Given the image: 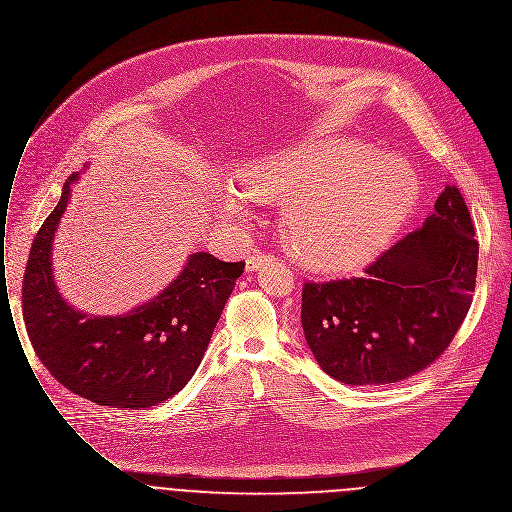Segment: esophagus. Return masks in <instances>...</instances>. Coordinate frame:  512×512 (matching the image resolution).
<instances>
[{
    "instance_id": "34e87169",
    "label": "esophagus",
    "mask_w": 512,
    "mask_h": 512,
    "mask_svg": "<svg viewBox=\"0 0 512 512\" xmlns=\"http://www.w3.org/2000/svg\"><path fill=\"white\" fill-rule=\"evenodd\" d=\"M268 260H272V256L262 254V252H254V254H250L248 260H246V270H248V272H256V270H258L264 262H268Z\"/></svg>"
}]
</instances>
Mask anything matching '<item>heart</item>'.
Here are the masks:
<instances>
[{
  "mask_svg": "<svg viewBox=\"0 0 512 512\" xmlns=\"http://www.w3.org/2000/svg\"><path fill=\"white\" fill-rule=\"evenodd\" d=\"M240 180L244 188L216 186V210L246 222L250 198L284 202L286 246L316 270H351L381 254L417 200L409 161L355 139L282 145L248 163Z\"/></svg>",
  "mask_w": 512,
  "mask_h": 512,
  "instance_id": "b5f03b06",
  "label": "heart"
}]
</instances>
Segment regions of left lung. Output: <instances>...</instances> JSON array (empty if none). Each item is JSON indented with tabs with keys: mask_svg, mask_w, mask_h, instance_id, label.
Wrapping results in <instances>:
<instances>
[{
	"mask_svg": "<svg viewBox=\"0 0 512 512\" xmlns=\"http://www.w3.org/2000/svg\"><path fill=\"white\" fill-rule=\"evenodd\" d=\"M479 242L455 186L421 228L385 250L361 278L308 282L302 328L318 365L347 385L401 381L433 363L463 324Z\"/></svg>",
	"mask_w": 512,
	"mask_h": 512,
	"instance_id": "left-lung-1",
	"label": "left lung"
}]
</instances>
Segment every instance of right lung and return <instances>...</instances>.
<instances>
[{"mask_svg": "<svg viewBox=\"0 0 512 512\" xmlns=\"http://www.w3.org/2000/svg\"><path fill=\"white\" fill-rule=\"evenodd\" d=\"M79 174L41 224L23 278V320L49 373L97 405L145 409L165 403L194 375L244 262L192 252L171 284L119 316L73 308L53 276V240Z\"/></svg>", "mask_w": 512, "mask_h": 512, "instance_id": "add662e5", "label": "right lung"}]
</instances>
